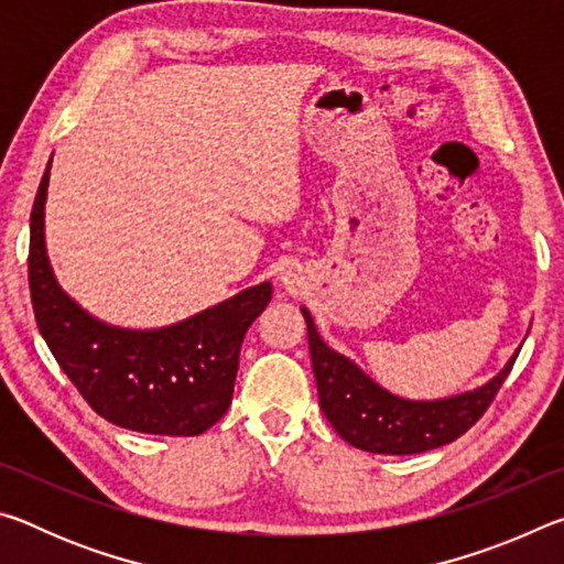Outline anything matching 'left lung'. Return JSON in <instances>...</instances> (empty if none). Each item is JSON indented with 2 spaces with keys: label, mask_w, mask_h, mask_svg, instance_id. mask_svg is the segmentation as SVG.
Listing matches in <instances>:
<instances>
[{
  "label": "left lung",
  "mask_w": 564,
  "mask_h": 564,
  "mask_svg": "<svg viewBox=\"0 0 564 564\" xmlns=\"http://www.w3.org/2000/svg\"><path fill=\"white\" fill-rule=\"evenodd\" d=\"M303 318L308 326L321 410L343 441L366 453L415 455L457 441L485 415L518 358L514 352L490 383L473 393L445 400H405L388 393L362 373L356 362L330 350L321 340L305 308Z\"/></svg>",
  "instance_id": "left-lung-1"
}]
</instances>
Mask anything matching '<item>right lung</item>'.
<instances>
[{
    "label": "right lung",
    "instance_id": "1",
    "mask_svg": "<svg viewBox=\"0 0 564 564\" xmlns=\"http://www.w3.org/2000/svg\"><path fill=\"white\" fill-rule=\"evenodd\" d=\"M44 171L32 206L30 291L36 326L82 398L109 423L151 435H202L231 405L246 330L271 301L253 285L171 328L123 330L84 313L56 283L44 248Z\"/></svg>",
    "mask_w": 564,
    "mask_h": 564
}]
</instances>
